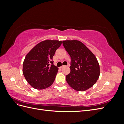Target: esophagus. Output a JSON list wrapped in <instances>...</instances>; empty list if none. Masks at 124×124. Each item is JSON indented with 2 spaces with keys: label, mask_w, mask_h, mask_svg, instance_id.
Returning <instances> with one entry per match:
<instances>
[{
  "label": "esophagus",
  "mask_w": 124,
  "mask_h": 124,
  "mask_svg": "<svg viewBox=\"0 0 124 124\" xmlns=\"http://www.w3.org/2000/svg\"><path fill=\"white\" fill-rule=\"evenodd\" d=\"M65 67V66H62L61 67H60V68H62L63 67Z\"/></svg>",
  "instance_id": "1"
}]
</instances>
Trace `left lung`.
<instances>
[{"instance_id":"left-lung-1","label":"left lung","mask_w":124,"mask_h":124,"mask_svg":"<svg viewBox=\"0 0 124 124\" xmlns=\"http://www.w3.org/2000/svg\"><path fill=\"white\" fill-rule=\"evenodd\" d=\"M63 46L71 59L66 81L71 87L83 92L93 87L100 76V66L91 51L78 40H65Z\"/></svg>"}]
</instances>
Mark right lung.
I'll list each match as a JSON object with an SVG mask.
<instances>
[{
  "label": "right lung",
  "mask_w": 124,
  "mask_h": 124,
  "mask_svg": "<svg viewBox=\"0 0 124 124\" xmlns=\"http://www.w3.org/2000/svg\"><path fill=\"white\" fill-rule=\"evenodd\" d=\"M62 43V41L58 40L42 41L26 55L23 62V73L32 87L44 89L53 83L58 68L53 64L52 59Z\"/></svg>",
  "instance_id": "add662e5"
}]
</instances>
